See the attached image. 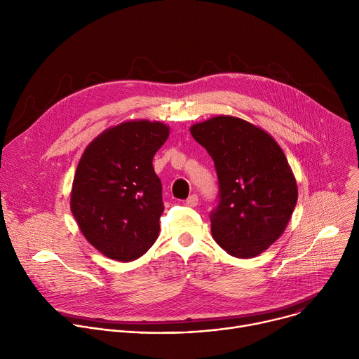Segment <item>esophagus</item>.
Instances as JSON below:
<instances>
[{"instance_id": "esophagus-1", "label": "esophagus", "mask_w": 359, "mask_h": 359, "mask_svg": "<svg viewBox=\"0 0 359 359\" xmlns=\"http://www.w3.org/2000/svg\"><path fill=\"white\" fill-rule=\"evenodd\" d=\"M186 204H187V206H190V208H196L197 204H198V197H197V194L189 196L187 200H186Z\"/></svg>"}]
</instances>
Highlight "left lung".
Returning a JSON list of instances; mask_svg holds the SVG:
<instances>
[{"instance_id": "1", "label": "left lung", "mask_w": 359, "mask_h": 359, "mask_svg": "<svg viewBox=\"0 0 359 359\" xmlns=\"http://www.w3.org/2000/svg\"><path fill=\"white\" fill-rule=\"evenodd\" d=\"M190 133L215 161L220 201L212 213L215 241L237 259H252L284 233L298 198L295 176L276 139L230 115L193 123Z\"/></svg>"}]
</instances>
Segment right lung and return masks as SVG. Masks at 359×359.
Returning <instances> with one entry per match:
<instances>
[{"label":"right lung","instance_id":"right-lung-1","mask_svg":"<svg viewBox=\"0 0 359 359\" xmlns=\"http://www.w3.org/2000/svg\"><path fill=\"white\" fill-rule=\"evenodd\" d=\"M169 133L163 122L125 121L99 133L82 153L71 212L88 243L111 260L139 259L159 236L165 208L151 162Z\"/></svg>","mask_w":359,"mask_h":359}]
</instances>
